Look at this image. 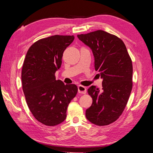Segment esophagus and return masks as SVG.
<instances>
[{
	"label": "esophagus",
	"instance_id": "esophagus-1",
	"mask_svg": "<svg viewBox=\"0 0 153 153\" xmlns=\"http://www.w3.org/2000/svg\"><path fill=\"white\" fill-rule=\"evenodd\" d=\"M77 89H78V92L81 93V94H86V88L82 86V85H79L77 87Z\"/></svg>",
	"mask_w": 153,
	"mask_h": 153
}]
</instances>
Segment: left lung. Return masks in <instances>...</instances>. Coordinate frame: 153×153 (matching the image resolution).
<instances>
[{"instance_id": "obj_1", "label": "left lung", "mask_w": 153, "mask_h": 153, "mask_svg": "<svg viewBox=\"0 0 153 153\" xmlns=\"http://www.w3.org/2000/svg\"><path fill=\"white\" fill-rule=\"evenodd\" d=\"M77 38L91 49L95 70L102 79V90L92 86V98L86 111L87 120L95 125L107 126L123 113L132 88V63L125 44L116 36L97 30Z\"/></svg>"}]
</instances>
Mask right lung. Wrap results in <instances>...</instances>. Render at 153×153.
Listing matches in <instances>:
<instances>
[{
    "mask_svg": "<svg viewBox=\"0 0 153 153\" xmlns=\"http://www.w3.org/2000/svg\"><path fill=\"white\" fill-rule=\"evenodd\" d=\"M74 36L55 35L38 40L30 46L22 71L27 105L36 120L48 126L60 124L67 117V107L76 97L77 87L56 80L64 51Z\"/></svg>",
    "mask_w": 153,
    "mask_h": 153,
    "instance_id": "1",
    "label": "right lung"
}]
</instances>
